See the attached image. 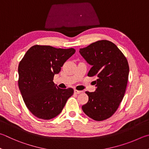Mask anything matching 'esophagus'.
<instances>
[{
  "label": "esophagus",
  "instance_id": "obj_1",
  "mask_svg": "<svg viewBox=\"0 0 149 149\" xmlns=\"http://www.w3.org/2000/svg\"><path fill=\"white\" fill-rule=\"evenodd\" d=\"M81 93V91H77V90H76V89H75V90H74V93H75V94H80Z\"/></svg>",
  "mask_w": 149,
  "mask_h": 149
}]
</instances>
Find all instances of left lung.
<instances>
[{"mask_svg":"<svg viewBox=\"0 0 149 149\" xmlns=\"http://www.w3.org/2000/svg\"><path fill=\"white\" fill-rule=\"evenodd\" d=\"M92 68L88 77H98L96 91L85 93L88 101L82 106L85 114L101 121L114 114L123 100L128 80L129 65L122 51L113 42L102 40L80 49Z\"/></svg>","mask_w":149,"mask_h":149,"instance_id":"1","label":"left lung"}]
</instances>
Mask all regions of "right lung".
Returning a JSON list of instances; mask_svg holds the SVG:
<instances>
[{"label": "right lung", "mask_w": 149, "mask_h": 149, "mask_svg": "<svg viewBox=\"0 0 149 149\" xmlns=\"http://www.w3.org/2000/svg\"><path fill=\"white\" fill-rule=\"evenodd\" d=\"M74 48L35 45L26 51L18 66V85L26 107L32 115L49 120L60 114L74 89H62L53 81Z\"/></svg>", "instance_id": "1"}]
</instances>
